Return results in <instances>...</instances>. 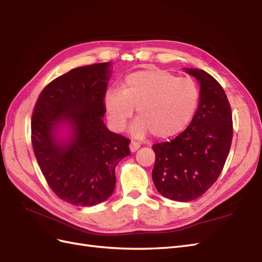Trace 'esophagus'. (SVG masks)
<instances>
[{
    "mask_svg": "<svg viewBox=\"0 0 262 262\" xmlns=\"http://www.w3.org/2000/svg\"><path fill=\"white\" fill-rule=\"evenodd\" d=\"M129 148H130L132 152H135L140 148V145H139V143H136V141H132V143L129 144Z\"/></svg>",
    "mask_w": 262,
    "mask_h": 262,
    "instance_id": "1",
    "label": "esophagus"
}]
</instances>
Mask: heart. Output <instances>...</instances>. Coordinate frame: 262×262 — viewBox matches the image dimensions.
<instances>
[{"instance_id": "1", "label": "heart", "mask_w": 262, "mask_h": 262, "mask_svg": "<svg viewBox=\"0 0 262 262\" xmlns=\"http://www.w3.org/2000/svg\"><path fill=\"white\" fill-rule=\"evenodd\" d=\"M198 102L199 89L192 79L150 69L128 74L121 91L108 90L104 107L111 128L117 133L125 129L136 108L138 118L130 127L134 137L143 138L151 132L157 138H168L188 126Z\"/></svg>"}]
</instances>
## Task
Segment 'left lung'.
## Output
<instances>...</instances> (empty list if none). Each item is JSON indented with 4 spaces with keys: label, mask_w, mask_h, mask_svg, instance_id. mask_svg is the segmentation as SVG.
<instances>
[{
    "label": "left lung",
    "mask_w": 262,
    "mask_h": 262,
    "mask_svg": "<svg viewBox=\"0 0 262 262\" xmlns=\"http://www.w3.org/2000/svg\"><path fill=\"white\" fill-rule=\"evenodd\" d=\"M200 84L195 114L174 139L152 146V181L162 196L178 202L195 200L217 180L233 139V118L221 84L204 70L184 68Z\"/></svg>",
    "instance_id": "obj_1"
}]
</instances>
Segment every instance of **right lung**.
Returning <instances> with one entry per match:
<instances>
[{
	"label": "right lung",
	"mask_w": 262,
	"mask_h": 262,
	"mask_svg": "<svg viewBox=\"0 0 262 262\" xmlns=\"http://www.w3.org/2000/svg\"><path fill=\"white\" fill-rule=\"evenodd\" d=\"M112 63L72 69L45 88L32 119L35 157L50 189L76 206L106 201L115 167L129 156V140L103 122Z\"/></svg>",
	"instance_id": "add662e5"
}]
</instances>
